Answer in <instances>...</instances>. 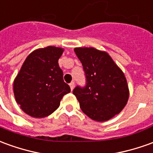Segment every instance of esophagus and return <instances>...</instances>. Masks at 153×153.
Instances as JSON below:
<instances>
[{
	"label": "esophagus",
	"mask_w": 153,
	"mask_h": 153,
	"mask_svg": "<svg viewBox=\"0 0 153 153\" xmlns=\"http://www.w3.org/2000/svg\"><path fill=\"white\" fill-rule=\"evenodd\" d=\"M69 87H70V88H71V90H73V88H74V81L69 84Z\"/></svg>",
	"instance_id": "1"
}]
</instances>
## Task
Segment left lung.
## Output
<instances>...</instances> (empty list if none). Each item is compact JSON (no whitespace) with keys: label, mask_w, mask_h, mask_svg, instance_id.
<instances>
[{"label":"left lung","mask_w":153,"mask_h":153,"mask_svg":"<svg viewBox=\"0 0 153 153\" xmlns=\"http://www.w3.org/2000/svg\"><path fill=\"white\" fill-rule=\"evenodd\" d=\"M85 75V85H77L73 94L80 108L95 121L103 122L118 114L129 96L127 80L106 52L94 48H75Z\"/></svg>","instance_id":"8db88e82"}]
</instances>
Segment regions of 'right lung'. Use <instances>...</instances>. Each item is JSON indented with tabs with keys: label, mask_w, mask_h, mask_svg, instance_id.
I'll use <instances>...</instances> for the list:
<instances>
[{
	"label": "right lung",
	"mask_w": 153,
	"mask_h": 153,
	"mask_svg": "<svg viewBox=\"0 0 153 153\" xmlns=\"http://www.w3.org/2000/svg\"><path fill=\"white\" fill-rule=\"evenodd\" d=\"M63 51L54 46L33 51L14 81L17 103L31 117L51 115L59 108L63 96L70 92L58 64Z\"/></svg>",
	"instance_id": "obj_1"
}]
</instances>
